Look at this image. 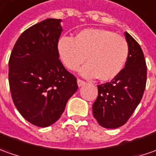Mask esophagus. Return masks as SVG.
<instances>
[{
	"instance_id": "obj_1",
	"label": "esophagus",
	"mask_w": 156,
	"mask_h": 156,
	"mask_svg": "<svg viewBox=\"0 0 156 156\" xmlns=\"http://www.w3.org/2000/svg\"><path fill=\"white\" fill-rule=\"evenodd\" d=\"M77 82H78V87H81V86H83V85H84V84L86 83L84 81L81 80V79H78V80H77Z\"/></svg>"
}]
</instances>
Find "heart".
Listing matches in <instances>:
<instances>
[{
  "mask_svg": "<svg viewBox=\"0 0 156 156\" xmlns=\"http://www.w3.org/2000/svg\"><path fill=\"white\" fill-rule=\"evenodd\" d=\"M58 54L65 66L87 78L110 81L123 70L129 57L126 40L114 32L102 28H86L74 37L62 36L57 44Z\"/></svg>",
  "mask_w": 156,
  "mask_h": 156,
  "instance_id": "obj_1",
  "label": "heart"
}]
</instances>
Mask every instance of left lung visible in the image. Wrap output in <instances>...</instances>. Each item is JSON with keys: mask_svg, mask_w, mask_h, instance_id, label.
I'll return each instance as SVG.
<instances>
[{"mask_svg": "<svg viewBox=\"0 0 156 156\" xmlns=\"http://www.w3.org/2000/svg\"><path fill=\"white\" fill-rule=\"evenodd\" d=\"M129 57L122 73L109 83L98 85L93 115L106 129L122 126L142 100L147 81V66L141 46L125 32Z\"/></svg>", "mask_w": 156, "mask_h": 156, "instance_id": "8db88e82", "label": "left lung"}]
</instances>
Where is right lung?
I'll use <instances>...</instances> for the list:
<instances>
[{
	"mask_svg": "<svg viewBox=\"0 0 156 156\" xmlns=\"http://www.w3.org/2000/svg\"><path fill=\"white\" fill-rule=\"evenodd\" d=\"M61 21L46 19L23 32L8 63L15 107L27 121L42 128L59 119L78 88L77 78L64 67L57 51Z\"/></svg>",
	"mask_w": 156,
	"mask_h": 156,
	"instance_id": "add662e5",
	"label": "right lung"
}]
</instances>
